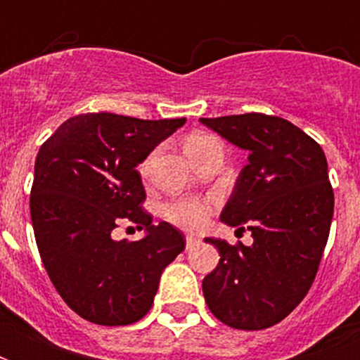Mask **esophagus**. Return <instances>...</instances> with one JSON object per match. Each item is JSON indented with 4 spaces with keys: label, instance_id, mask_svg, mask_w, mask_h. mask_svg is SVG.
Masks as SVG:
<instances>
[{
    "label": "esophagus",
    "instance_id": "esophagus-1",
    "mask_svg": "<svg viewBox=\"0 0 360 360\" xmlns=\"http://www.w3.org/2000/svg\"><path fill=\"white\" fill-rule=\"evenodd\" d=\"M200 243H202V240L198 239V237L186 236V250H192V248H194V246L200 245Z\"/></svg>",
    "mask_w": 360,
    "mask_h": 360
}]
</instances>
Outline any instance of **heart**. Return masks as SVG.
Instances as JSON below:
<instances>
[{
    "label": "heart",
    "mask_w": 360,
    "mask_h": 360,
    "mask_svg": "<svg viewBox=\"0 0 360 360\" xmlns=\"http://www.w3.org/2000/svg\"><path fill=\"white\" fill-rule=\"evenodd\" d=\"M213 140L211 136H192L191 140L186 141V151H191L194 147H200L205 141ZM149 169V160L141 164V174H147ZM211 213V205L209 202L196 196H183L169 200L162 205V217L168 220L169 224L177 226L181 230L196 231L205 226Z\"/></svg>",
    "instance_id": "b5f03b06"
}]
</instances>
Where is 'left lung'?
<instances>
[{
  "instance_id": "1",
  "label": "left lung",
  "mask_w": 360,
  "mask_h": 360,
  "mask_svg": "<svg viewBox=\"0 0 360 360\" xmlns=\"http://www.w3.org/2000/svg\"><path fill=\"white\" fill-rule=\"evenodd\" d=\"M200 121L248 151L220 220L254 237L250 246L205 239L220 262L203 278V297L228 327L267 329L293 312L318 274L335 211L327 158L318 141L276 115Z\"/></svg>"
}]
</instances>
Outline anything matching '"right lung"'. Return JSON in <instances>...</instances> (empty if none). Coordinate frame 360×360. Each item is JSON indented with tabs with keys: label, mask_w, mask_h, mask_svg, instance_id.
Returning a JSON list of instances; mask_svg holds the SVG:
<instances>
[{
	"label": "right lung",
	"mask_w": 360,
	"mask_h": 360,
	"mask_svg": "<svg viewBox=\"0 0 360 360\" xmlns=\"http://www.w3.org/2000/svg\"><path fill=\"white\" fill-rule=\"evenodd\" d=\"M185 121L80 114L39 149L30 198L37 248L61 299L91 323L117 327L143 318L162 271L185 250L179 230L153 226L141 209L146 188L136 169ZM121 221L148 236L114 241Z\"/></svg>",
	"instance_id": "1"
}]
</instances>
